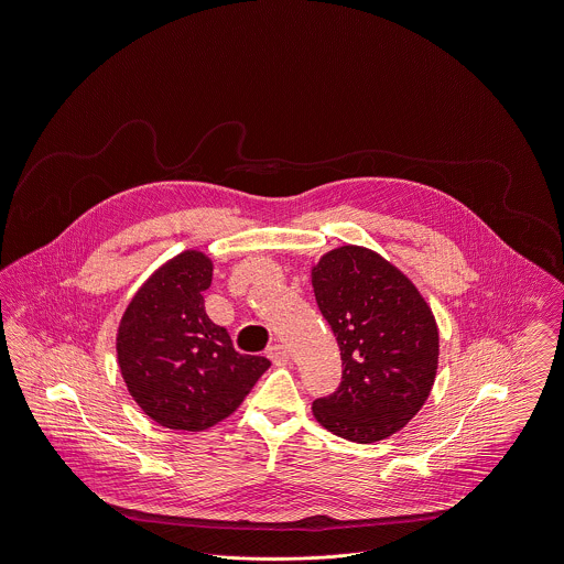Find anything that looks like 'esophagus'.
<instances>
[{
  "label": "esophagus",
  "instance_id": "obj_1",
  "mask_svg": "<svg viewBox=\"0 0 564 564\" xmlns=\"http://www.w3.org/2000/svg\"><path fill=\"white\" fill-rule=\"evenodd\" d=\"M265 355H268V359H270L274 366H285V364L290 361V350H288L285 346H281V344L270 346Z\"/></svg>",
  "mask_w": 564,
  "mask_h": 564
}]
</instances>
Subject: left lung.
I'll return each mask as SVG.
<instances>
[{
	"instance_id": "obj_1",
	"label": "left lung",
	"mask_w": 564,
	"mask_h": 564,
	"mask_svg": "<svg viewBox=\"0 0 564 564\" xmlns=\"http://www.w3.org/2000/svg\"><path fill=\"white\" fill-rule=\"evenodd\" d=\"M312 283L344 368L337 391L313 400L315 420L355 443L391 437L433 389L435 315L395 265L364 247L326 252L313 265Z\"/></svg>"
}]
</instances>
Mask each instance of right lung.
<instances>
[{
	"label": "right lung",
	"mask_w": 564,
	"mask_h": 564,
	"mask_svg": "<svg viewBox=\"0 0 564 564\" xmlns=\"http://www.w3.org/2000/svg\"><path fill=\"white\" fill-rule=\"evenodd\" d=\"M212 259L184 251L135 292L123 313L117 352L138 406L171 431H205L229 417L270 368L265 357L240 355L227 328L203 305Z\"/></svg>",
	"instance_id": "1"
}]
</instances>
